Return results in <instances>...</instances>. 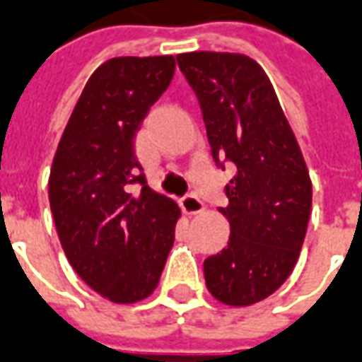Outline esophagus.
<instances>
[{
	"mask_svg": "<svg viewBox=\"0 0 362 362\" xmlns=\"http://www.w3.org/2000/svg\"><path fill=\"white\" fill-rule=\"evenodd\" d=\"M181 209H183V212L185 214H189V216H193V214H199V212H202V202L199 197H194V194H187V197H183L181 199Z\"/></svg>",
	"mask_w": 362,
	"mask_h": 362,
	"instance_id": "34e87169",
	"label": "esophagus"
}]
</instances>
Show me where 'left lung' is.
<instances>
[{"instance_id":"1","label":"left lung","mask_w":362,"mask_h":362,"mask_svg":"<svg viewBox=\"0 0 362 362\" xmlns=\"http://www.w3.org/2000/svg\"><path fill=\"white\" fill-rule=\"evenodd\" d=\"M199 97L214 160L238 171L226 185L228 247L204 261L206 288L228 306L261 302L298 261L312 210V181L265 70L235 52L177 54Z\"/></svg>"}]
</instances>
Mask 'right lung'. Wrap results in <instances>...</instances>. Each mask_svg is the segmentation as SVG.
Wrapping results in <instances>:
<instances>
[{
	"mask_svg": "<svg viewBox=\"0 0 362 362\" xmlns=\"http://www.w3.org/2000/svg\"><path fill=\"white\" fill-rule=\"evenodd\" d=\"M175 71L173 56H120L87 79L54 153L48 199L66 257L115 304L160 283L181 210L138 175L134 136ZM140 182V194L129 185Z\"/></svg>",
	"mask_w": 362,
	"mask_h": 362,
	"instance_id": "right-lung-1",
	"label": "right lung"
}]
</instances>
